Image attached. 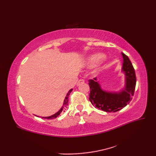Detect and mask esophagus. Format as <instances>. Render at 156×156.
Returning <instances> with one entry per match:
<instances>
[{
  "instance_id": "1",
  "label": "esophagus",
  "mask_w": 156,
  "mask_h": 156,
  "mask_svg": "<svg viewBox=\"0 0 156 156\" xmlns=\"http://www.w3.org/2000/svg\"><path fill=\"white\" fill-rule=\"evenodd\" d=\"M83 83H84V79H80V80H79L78 81V82H77V85L78 86V85H80L81 84H83Z\"/></svg>"
}]
</instances>
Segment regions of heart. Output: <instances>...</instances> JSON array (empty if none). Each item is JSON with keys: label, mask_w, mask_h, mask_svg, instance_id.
<instances>
[{"label": "heart", "mask_w": 156, "mask_h": 156, "mask_svg": "<svg viewBox=\"0 0 156 156\" xmlns=\"http://www.w3.org/2000/svg\"><path fill=\"white\" fill-rule=\"evenodd\" d=\"M103 58V55L102 54H95L89 56L87 59V63L89 66H94L97 64V63L101 60V59Z\"/></svg>", "instance_id": "1"}]
</instances>
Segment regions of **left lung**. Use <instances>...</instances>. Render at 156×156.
Wrapping results in <instances>:
<instances>
[{
  "label": "left lung",
  "mask_w": 156,
  "mask_h": 156,
  "mask_svg": "<svg viewBox=\"0 0 156 156\" xmlns=\"http://www.w3.org/2000/svg\"><path fill=\"white\" fill-rule=\"evenodd\" d=\"M123 58L122 71L125 74V85L119 92H111L103 90L97 79L89 80V100L96 108L105 112H117L126 107L132 100L134 94L136 76L133 65L128 56L121 53Z\"/></svg>",
  "instance_id": "1"
}]
</instances>
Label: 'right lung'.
I'll return each instance as SVG.
<instances>
[{
    "mask_svg": "<svg viewBox=\"0 0 156 156\" xmlns=\"http://www.w3.org/2000/svg\"><path fill=\"white\" fill-rule=\"evenodd\" d=\"M72 89H70V90H69L68 91V93H67V94H66V97H65L64 101V105H63L64 106V107H66V106L68 105V97H69V94H70V92H72ZM63 108H64V107H62L60 108V110H59L58 112H56V113H55L54 115H51V116H49V117H42V118L47 119H55V118H56V117H58V116H59V115L60 114L62 111H64V110H63Z\"/></svg>",
    "mask_w": 156,
    "mask_h": 156,
    "instance_id": "1",
    "label": "right lung"
}]
</instances>
